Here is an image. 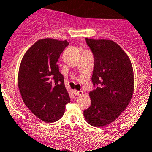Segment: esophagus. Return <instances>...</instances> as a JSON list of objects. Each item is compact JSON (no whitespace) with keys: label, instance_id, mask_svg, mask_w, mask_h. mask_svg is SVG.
I'll list each match as a JSON object with an SVG mask.
<instances>
[{"label":"esophagus","instance_id":"obj_1","mask_svg":"<svg viewBox=\"0 0 152 152\" xmlns=\"http://www.w3.org/2000/svg\"><path fill=\"white\" fill-rule=\"evenodd\" d=\"M74 94L76 96L82 95V94H83V91H74Z\"/></svg>","mask_w":152,"mask_h":152}]
</instances>
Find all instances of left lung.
<instances>
[{
	"label": "left lung",
	"mask_w": 152,
	"mask_h": 152,
	"mask_svg": "<svg viewBox=\"0 0 152 152\" xmlns=\"http://www.w3.org/2000/svg\"><path fill=\"white\" fill-rule=\"evenodd\" d=\"M94 58L90 92L91 104L84 110L88 123L103 127L116 120L127 107L134 92V80L127 54L113 41L85 39Z\"/></svg>",
	"instance_id": "obj_1"
}]
</instances>
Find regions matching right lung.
<instances>
[{
    "instance_id": "right-lung-1",
    "label": "right lung",
    "mask_w": 152,
    "mask_h": 152,
    "mask_svg": "<svg viewBox=\"0 0 152 152\" xmlns=\"http://www.w3.org/2000/svg\"><path fill=\"white\" fill-rule=\"evenodd\" d=\"M68 45L66 40L41 39L26 51L19 67L18 83L23 102L48 123L61 119L70 102L58 70V58Z\"/></svg>"
}]
</instances>
